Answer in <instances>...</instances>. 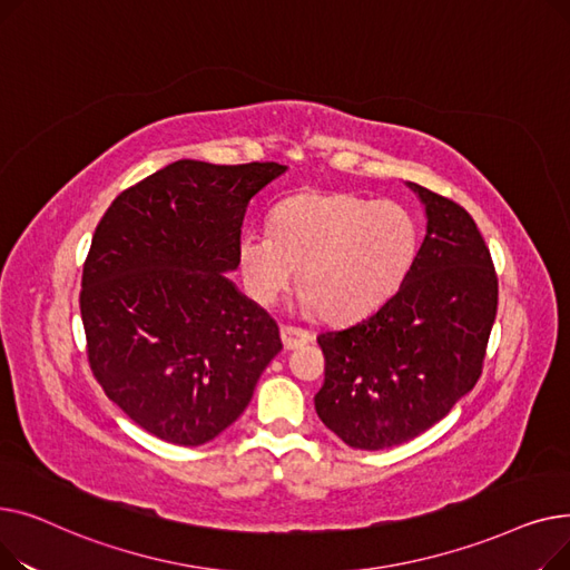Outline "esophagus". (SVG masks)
Masks as SVG:
<instances>
[{
  "mask_svg": "<svg viewBox=\"0 0 570 570\" xmlns=\"http://www.w3.org/2000/svg\"><path fill=\"white\" fill-rule=\"evenodd\" d=\"M282 342H284V348H297L303 344H309L312 342V333L303 331V327H293V325H282Z\"/></svg>",
  "mask_w": 570,
  "mask_h": 570,
  "instance_id": "esophagus-1",
  "label": "esophagus"
}]
</instances>
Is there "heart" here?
Wrapping results in <instances>:
<instances>
[{"label": "heart", "mask_w": 570, "mask_h": 570, "mask_svg": "<svg viewBox=\"0 0 570 570\" xmlns=\"http://www.w3.org/2000/svg\"><path fill=\"white\" fill-rule=\"evenodd\" d=\"M417 222L395 200L303 191L269 215V233L239 239L249 295L273 305L301 273V305L325 321L372 312L404 279L417 252Z\"/></svg>", "instance_id": "1"}]
</instances>
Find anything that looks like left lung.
I'll use <instances>...</instances> for the list:
<instances>
[{"mask_svg":"<svg viewBox=\"0 0 570 570\" xmlns=\"http://www.w3.org/2000/svg\"><path fill=\"white\" fill-rule=\"evenodd\" d=\"M428 233L400 291L353 325L316 337L325 381L314 397L327 430L383 451L430 430L481 379L499 282L462 205L409 183Z\"/></svg>","mask_w":570,"mask_h":570,"instance_id":"left-lung-1","label":"left lung"}]
</instances>
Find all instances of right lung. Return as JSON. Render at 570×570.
Here are the masks:
<instances>
[{
  "label": "right lung",
  "instance_id": "1",
  "mask_svg": "<svg viewBox=\"0 0 570 570\" xmlns=\"http://www.w3.org/2000/svg\"><path fill=\"white\" fill-rule=\"evenodd\" d=\"M284 170L179 159L119 194L95 230L80 288L87 361L157 439L213 441L282 351L275 318L224 273L239 265L252 196Z\"/></svg>",
  "mask_w": 570,
  "mask_h": 570
}]
</instances>
